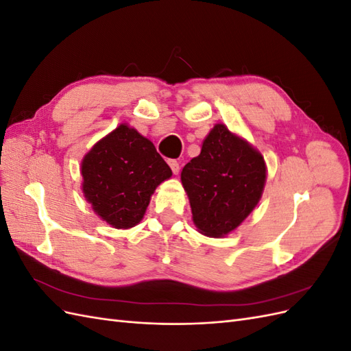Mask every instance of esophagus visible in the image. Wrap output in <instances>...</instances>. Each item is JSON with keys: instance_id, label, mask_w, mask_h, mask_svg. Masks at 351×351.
Returning a JSON list of instances; mask_svg holds the SVG:
<instances>
[{"instance_id": "obj_1", "label": "esophagus", "mask_w": 351, "mask_h": 351, "mask_svg": "<svg viewBox=\"0 0 351 351\" xmlns=\"http://www.w3.org/2000/svg\"><path fill=\"white\" fill-rule=\"evenodd\" d=\"M168 165H169V168H171V171H173L174 174H178V171H180V164L176 161V159H168Z\"/></svg>"}]
</instances>
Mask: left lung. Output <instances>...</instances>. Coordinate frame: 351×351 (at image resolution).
Listing matches in <instances>:
<instances>
[{"instance_id": "1", "label": "left lung", "mask_w": 351, "mask_h": 351, "mask_svg": "<svg viewBox=\"0 0 351 351\" xmlns=\"http://www.w3.org/2000/svg\"><path fill=\"white\" fill-rule=\"evenodd\" d=\"M265 180L267 165L261 152L224 124H215L199 156L182 171L197 231L222 237L236 230L258 205Z\"/></svg>"}]
</instances>
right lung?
<instances>
[{
  "label": "right lung",
  "mask_w": 351,
  "mask_h": 351,
  "mask_svg": "<svg viewBox=\"0 0 351 351\" xmlns=\"http://www.w3.org/2000/svg\"><path fill=\"white\" fill-rule=\"evenodd\" d=\"M80 169L92 209L111 227L124 230L139 224L155 189L173 176L154 143L127 124L95 143Z\"/></svg>",
  "instance_id": "right-lung-1"
}]
</instances>
